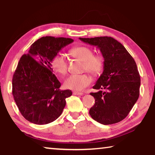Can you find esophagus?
<instances>
[{"label": "esophagus", "instance_id": "34e87169", "mask_svg": "<svg viewBox=\"0 0 155 155\" xmlns=\"http://www.w3.org/2000/svg\"><path fill=\"white\" fill-rule=\"evenodd\" d=\"M73 94H74V95H80V96H82V95H83V93H82V92H78V91H73Z\"/></svg>", "mask_w": 155, "mask_h": 155}]
</instances>
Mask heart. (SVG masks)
<instances>
[{"label":"heart","mask_w":155,"mask_h":155,"mask_svg":"<svg viewBox=\"0 0 155 155\" xmlns=\"http://www.w3.org/2000/svg\"><path fill=\"white\" fill-rule=\"evenodd\" d=\"M72 57L83 62V71H87L93 75L99 74L104 68V59L100 54H94L93 50L87 46H79L70 49ZM51 66L54 71L61 75H65L68 71L66 58L62 54H57L51 61ZM92 81L87 74H72L64 81L65 88L74 91H82Z\"/></svg>","instance_id":"heart-1"}]
</instances>
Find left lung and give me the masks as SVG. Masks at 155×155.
<instances>
[{
	"instance_id": "left-lung-1",
	"label": "left lung",
	"mask_w": 155,
	"mask_h": 155,
	"mask_svg": "<svg viewBox=\"0 0 155 155\" xmlns=\"http://www.w3.org/2000/svg\"><path fill=\"white\" fill-rule=\"evenodd\" d=\"M79 39L99 48L104 58L103 72L93 87L98 91L90 93L95 104L90 115L104 125L122 121L140 96V76L134 59L111 37Z\"/></svg>"
}]
</instances>
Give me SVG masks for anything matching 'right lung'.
<instances>
[{"instance_id": "right-lung-1", "label": "right lung", "mask_w": 155, "mask_h": 155, "mask_svg": "<svg viewBox=\"0 0 155 155\" xmlns=\"http://www.w3.org/2000/svg\"><path fill=\"white\" fill-rule=\"evenodd\" d=\"M74 40L42 37L23 54L13 76L12 94L25 118L36 124H46L61 115L71 90H60L61 83L53 74L51 61L61 48Z\"/></svg>"}]
</instances>
